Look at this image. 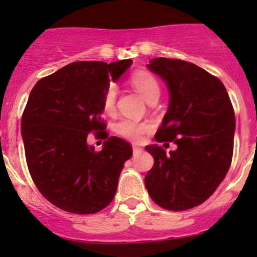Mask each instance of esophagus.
Instances as JSON below:
<instances>
[{"mask_svg":"<svg viewBox=\"0 0 257 257\" xmlns=\"http://www.w3.org/2000/svg\"><path fill=\"white\" fill-rule=\"evenodd\" d=\"M142 152H143V149H142V148H139V147H136V145H134V147H133V154H134V155H138V154H141Z\"/></svg>","mask_w":257,"mask_h":257,"instance_id":"1","label":"esophagus"}]
</instances>
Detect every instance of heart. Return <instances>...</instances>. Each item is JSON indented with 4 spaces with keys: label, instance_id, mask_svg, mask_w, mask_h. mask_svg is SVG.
Segmentation results:
<instances>
[{
    "label": "heart",
    "instance_id": "b5f03b06",
    "mask_svg": "<svg viewBox=\"0 0 257 257\" xmlns=\"http://www.w3.org/2000/svg\"><path fill=\"white\" fill-rule=\"evenodd\" d=\"M131 83L137 92L144 98L145 100H149L154 95H159L160 88L158 84V80L150 73L144 71L136 72L131 77ZM116 100V87L114 84H109L105 89L103 95V108L105 112H113L115 108ZM150 129L149 124L143 121L132 120V119H123L115 125L116 133L123 138L132 142H141L143 139L144 134Z\"/></svg>",
    "mask_w": 257,
    "mask_h": 257
}]
</instances>
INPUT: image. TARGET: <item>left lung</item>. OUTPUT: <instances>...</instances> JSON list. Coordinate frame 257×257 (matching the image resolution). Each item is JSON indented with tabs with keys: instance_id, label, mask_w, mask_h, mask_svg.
<instances>
[{
	"instance_id": "1",
	"label": "left lung",
	"mask_w": 257,
	"mask_h": 257,
	"mask_svg": "<svg viewBox=\"0 0 257 257\" xmlns=\"http://www.w3.org/2000/svg\"><path fill=\"white\" fill-rule=\"evenodd\" d=\"M147 67L169 92V107L155 141L174 142L178 148L167 153L158 144L145 147L154 158L145 188L162 208L191 209L210 198L229 170L234 109L221 80L195 64L159 57Z\"/></svg>"
}]
</instances>
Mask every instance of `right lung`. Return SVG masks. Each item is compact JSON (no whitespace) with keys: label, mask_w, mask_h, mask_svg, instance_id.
I'll use <instances>...</instances> for the list:
<instances>
[{"label":"right lung","mask_w":257,"mask_h":257,"mask_svg":"<svg viewBox=\"0 0 257 257\" xmlns=\"http://www.w3.org/2000/svg\"><path fill=\"white\" fill-rule=\"evenodd\" d=\"M132 64V59L74 62L31 90L21 123L26 160L38 190L57 208L94 214L113 200L133 154L131 144L110 137L95 152L87 138L93 131L107 138L103 95Z\"/></svg>","instance_id":"1"}]
</instances>
